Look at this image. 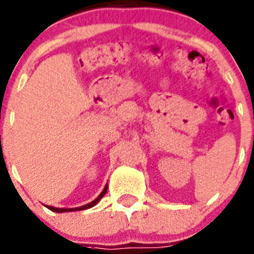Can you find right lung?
Segmentation results:
<instances>
[{
    "mask_svg": "<svg viewBox=\"0 0 254 254\" xmlns=\"http://www.w3.org/2000/svg\"><path fill=\"white\" fill-rule=\"evenodd\" d=\"M107 189H108V186L104 187L103 191H102L101 194H99L98 196H97L96 199H94L93 201H91V203H88L87 205H83V206H79V207H73V209H59V207H54V206H48L49 210H51V211H55V212H66V211H77V210H84V209H89V207L94 206L97 203H98L99 200H101L102 198H103L104 195H106L107 193Z\"/></svg>",
    "mask_w": 254,
    "mask_h": 254,
    "instance_id": "1",
    "label": "right lung"
}]
</instances>
